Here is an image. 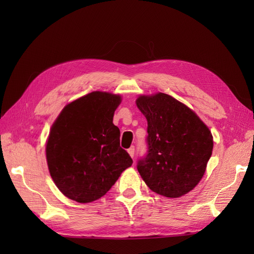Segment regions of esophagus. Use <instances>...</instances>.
<instances>
[{
  "instance_id": "34e87169",
  "label": "esophagus",
  "mask_w": 254,
  "mask_h": 254,
  "mask_svg": "<svg viewBox=\"0 0 254 254\" xmlns=\"http://www.w3.org/2000/svg\"><path fill=\"white\" fill-rule=\"evenodd\" d=\"M127 151H128V153L130 155V157L133 158V156H134V146H131V147H130Z\"/></svg>"
}]
</instances>
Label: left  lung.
I'll return each instance as SVG.
<instances>
[{
  "mask_svg": "<svg viewBox=\"0 0 254 254\" xmlns=\"http://www.w3.org/2000/svg\"><path fill=\"white\" fill-rule=\"evenodd\" d=\"M147 120V155L137 171L155 193L178 198L193 190L204 175L213 150L210 129L188 106L165 93L135 101Z\"/></svg>",
  "mask_w": 254,
  "mask_h": 254,
  "instance_id": "1",
  "label": "left lung"
}]
</instances>
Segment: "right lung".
I'll list each match as a JSON object with an SVG mask.
<instances>
[{"mask_svg":"<svg viewBox=\"0 0 254 254\" xmlns=\"http://www.w3.org/2000/svg\"><path fill=\"white\" fill-rule=\"evenodd\" d=\"M120 95L94 91L67 104L51 128L47 161L53 181L67 198L97 200L132 164L113 124Z\"/></svg>","mask_w":254,"mask_h":254,"instance_id":"obj_1","label":"right lung"}]
</instances>
